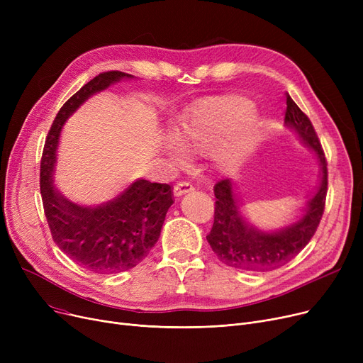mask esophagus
<instances>
[{
	"mask_svg": "<svg viewBox=\"0 0 363 363\" xmlns=\"http://www.w3.org/2000/svg\"><path fill=\"white\" fill-rule=\"evenodd\" d=\"M194 189V186L189 184V182H178L175 186H174V196L175 197H181L186 193H191Z\"/></svg>",
	"mask_w": 363,
	"mask_h": 363,
	"instance_id": "esophagus-1",
	"label": "esophagus"
}]
</instances>
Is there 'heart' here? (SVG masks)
<instances>
[{
	"label": "heart",
	"mask_w": 363,
	"mask_h": 363,
	"mask_svg": "<svg viewBox=\"0 0 363 363\" xmlns=\"http://www.w3.org/2000/svg\"><path fill=\"white\" fill-rule=\"evenodd\" d=\"M259 114L252 101L240 95H220L207 99L185 113L178 135H170L164 152L175 166L188 160V152L208 150L211 159L222 172L237 169L249 152Z\"/></svg>",
	"instance_id": "b5f03b06"
}]
</instances>
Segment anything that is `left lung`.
<instances>
[{"instance_id":"1","label":"left lung","mask_w":363,"mask_h":363,"mask_svg":"<svg viewBox=\"0 0 363 363\" xmlns=\"http://www.w3.org/2000/svg\"><path fill=\"white\" fill-rule=\"evenodd\" d=\"M284 123L315 155L319 164V184L304 203L301 215L293 223L272 231L260 230L244 218L233 179H223L215 185V220L206 238L222 263L240 271L268 272L289 263L313 237L325 207L328 185L325 156L309 118L290 95H287Z\"/></svg>"}]
</instances>
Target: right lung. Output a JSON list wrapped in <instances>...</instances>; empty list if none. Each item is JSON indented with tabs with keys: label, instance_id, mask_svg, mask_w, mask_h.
Instances as JSON below:
<instances>
[{
	"label": "right lung",
	"instance_id": "add662e5",
	"mask_svg": "<svg viewBox=\"0 0 363 363\" xmlns=\"http://www.w3.org/2000/svg\"><path fill=\"white\" fill-rule=\"evenodd\" d=\"M133 76L106 72L95 76L63 104L48 132L41 160V194L52 240L73 262L95 274H118L137 266L155 247L169 207L167 184L130 182L116 197L97 206H82L54 185L57 148L66 121L94 94Z\"/></svg>",
	"mask_w": 363,
	"mask_h": 363
}]
</instances>
